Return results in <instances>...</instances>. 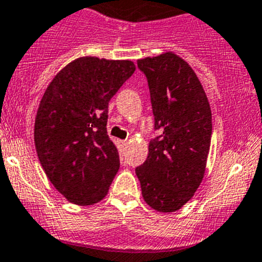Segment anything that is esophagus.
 <instances>
[{"mask_svg":"<svg viewBox=\"0 0 262 262\" xmlns=\"http://www.w3.org/2000/svg\"><path fill=\"white\" fill-rule=\"evenodd\" d=\"M121 145L126 146V145H128V141H121Z\"/></svg>","mask_w":262,"mask_h":262,"instance_id":"1","label":"esophagus"}]
</instances>
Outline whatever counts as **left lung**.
Listing matches in <instances>:
<instances>
[{"label": "left lung", "mask_w": 262, "mask_h": 262, "mask_svg": "<svg viewBox=\"0 0 262 262\" xmlns=\"http://www.w3.org/2000/svg\"><path fill=\"white\" fill-rule=\"evenodd\" d=\"M147 77L155 129L148 156L136 174L143 200L168 213L186 204L202 183L212 136L208 98L189 63L168 51L138 59Z\"/></svg>", "instance_id": "left-lung-1"}]
</instances>
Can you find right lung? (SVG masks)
Listing matches in <instances>:
<instances>
[{
	"label": "right lung",
	"instance_id": "obj_1",
	"mask_svg": "<svg viewBox=\"0 0 262 262\" xmlns=\"http://www.w3.org/2000/svg\"><path fill=\"white\" fill-rule=\"evenodd\" d=\"M132 60L80 57L46 88L35 120L38 160L53 186L77 205L107 195L120 167L107 134L108 102L133 75Z\"/></svg>",
	"mask_w": 262,
	"mask_h": 262
}]
</instances>
